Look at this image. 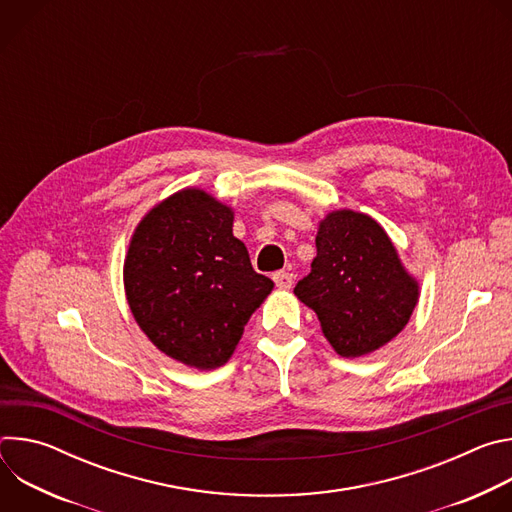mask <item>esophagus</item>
I'll return each instance as SVG.
<instances>
[{"label":"esophagus","mask_w":512,"mask_h":512,"mask_svg":"<svg viewBox=\"0 0 512 512\" xmlns=\"http://www.w3.org/2000/svg\"><path fill=\"white\" fill-rule=\"evenodd\" d=\"M273 281L279 289H289L291 285H294V273L289 271H275L273 273Z\"/></svg>","instance_id":"obj_1"}]
</instances>
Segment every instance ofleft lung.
<instances>
[{
  "mask_svg": "<svg viewBox=\"0 0 512 512\" xmlns=\"http://www.w3.org/2000/svg\"><path fill=\"white\" fill-rule=\"evenodd\" d=\"M316 249L294 294L318 314L334 350L354 358L395 338L417 304V283L383 227L362 212L336 210L320 223Z\"/></svg>",
  "mask_w": 512,
  "mask_h": 512,
  "instance_id": "left-lung-1",
  "label": "left lung"
}]
</instances>
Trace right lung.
<instances>
[{
  "label": "right lung",
  "instance_id": "right-lung-1",
  "mask_svg": "<svg viewBox=\"0 0 512 512\" xmlns=\"http://www.w3.org/2000/svg\"><path fill=\"white\" fill-rule=\"evenodd\" d=\"M273 289L233 237V210L196 188L139 223L125 259L129 308L148 338L188 367L225 364Z\"/></svg>",
  "mask_w": 512,
  "mask_h": 512
}]
</instances>
